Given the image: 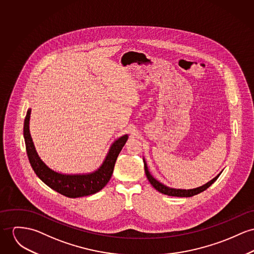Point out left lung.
<instances>
[{"label":"left lung","instance_id":"obj_1","mask_svg":"<svg viewBox=\"0 0 254 254\" xmlns=\"http://www.w3.org/2000/svg\"><path fill=\"white\" fill-rule=\"evenodd\" d=\"M144 168H145V173L146 176L149 180V182L151 183V185L156 189L157 191L165 194V195L169 196H176V197H191V196L196 195L204 190H206L212 184H214L216 179L219 177V175L216 176L215 178H214L212 181H210L209 183H207L206 185L202 186V187H199L197 189H193V190H175V189H170L164 185H162L161 183H159L158 181H156V179H154L152 175L149 173L148 171V167H147V164L146 162L144 161Z\"/></svg>","mask_w":254,"mask_h":254}]
</instances>
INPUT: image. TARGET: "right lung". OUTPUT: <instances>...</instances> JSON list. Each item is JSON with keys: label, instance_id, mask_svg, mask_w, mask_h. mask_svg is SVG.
<instances>
[{"label": "right lung", "instance_id": "obj_1", "mask_svg": "<svg viewBox=\"0 0 254 254\" xmlns=\"http://www.w3.org/2000/svg\"><path fill=\"white\" fill-rule=\"evenodd\" d=\"M30 115L31 109L28 110L25 117L23 130L27 156L35 173L45 185L62 195L69 198L97 193L107 185L113 174L118 156L127 140V135L120 137L113 143L105 160L96 172L88 175H64L48 168L39 158L29 130Z\"/></svg>", "mask_w": 254, "mask_h": 254}]
</instances>
